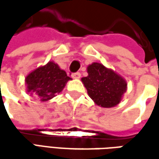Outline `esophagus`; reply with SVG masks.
Masks as SVG:
<instances>
[{
  "label": "esophagus",
  "mask_w": 159,
  "mask_h": 159,
  "mask_svg": "<svg viewBox=\"0 0 159 159\" xmlns=\"http://www.w3.org/2000/svg\"><path fill=\"white\" fill-rule=\"evenodd\" d=\"M80 76H81V74H80V72H74V73L71 74V77H72L73 79H80Z\"/></svg>",
  "instance_id": "34e87169"
}]
</instances>
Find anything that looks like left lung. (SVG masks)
<instances>
[{
	"label": "left lung",
	"mask_w": 159,
	"mask_h": 159,
	"mask_svg": "<svg viewBox=\"0 0 159 159\" xmlns=\"http://www.w3.org/2000/svg\"><path fill=\"white\" fill-rule=\"evenodd\" d=\"M89 76L81 79L90 98L97 105L111 108L119 104L126 90V82L112 70L94 63L88 67Z\"/></svg>",
	"instance_id": "left-lung-1"
}]
</instances>
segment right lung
<instances>
[{"instance_id": "right-lung-1", "label": "right lung", "mask_w": 159, "mask_h": 159, "mask_svg": "<svg viewBox=\"0 0 159 159\" xmlns=\"http://www.w3.org/2000/svg\"><path fill=\"white\" fill-rule=\"evenodd\" d=\"M70 77L57 64L49 62L46 65L32 71L26 78L27 91L34 93L40 101H48L59 94Z\"/></svg>"}]
</instances>
